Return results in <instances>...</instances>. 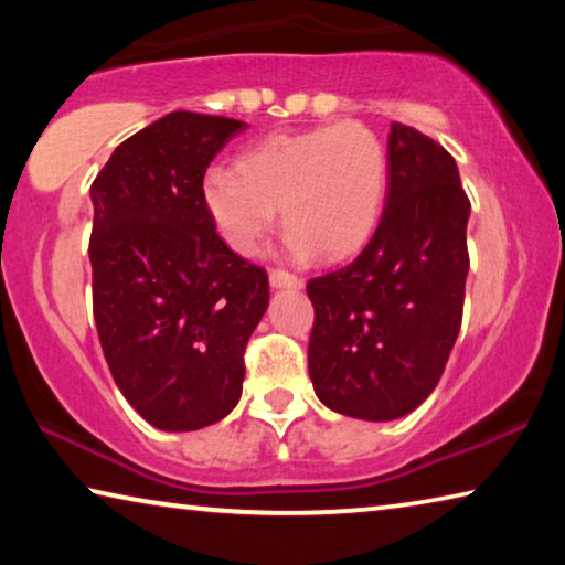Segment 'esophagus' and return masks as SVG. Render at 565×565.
I'll return each mask as SVG.
<instances>
[{
	"mask_svg": "<svg viewBox=\"0 0 565 565\" xmlns=\"http://www.w3.org/2000/svg\"><path fill=\"white\" fill-rule=\"evenodd\" d=\"M269 284L274 286V289H301V286H303L299 276H294L289 271H281V269H271Z\"/></svg>",
	"mask_w": 565,
	"mask_h": 565,
	"instance_id": "1",
	"label": "esophagus"
}]
</instances>
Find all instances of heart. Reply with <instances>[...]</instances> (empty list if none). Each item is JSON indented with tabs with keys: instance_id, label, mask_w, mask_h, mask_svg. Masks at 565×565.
Wrapping results in <instances>:
<instances>
[{
	"instance_id": "b5f03b06",
	"label": "heart",
	"mask_w": 565,
	"mask_h": 565,
	"mask_svg": "<svg viewBox=\"0 0 565 565\" xmlns=\"http://www.w3.org/2000/svg\"><path fill=\"white\" fill-rule=\"evenodd\" d=\"M388 161L381 139L359 121L271 134L236 159L209 169L204 206L236 254H256L276 209L296 256L343 259L369 242L386 199Z\"/></svg>"
}]
</instances>
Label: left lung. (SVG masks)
I'll list each match as a JSON object with an SVG mask.
<instances>
[{
	"label": "left lung",
	"instance_id": "left-lung-1",
	"mask_svg": "<svg viewBox=\"0 0 565 565\" xmlns=\"http://www.w3.org/2000/svg\"><path fill=\"white\" fill-rule=\"evenodd\" d=\"M471 202L448 151L391 124L388 189L366 248L306 284L309 376L323 406L394 420L436 388L463 317Z\"/></svg>",
	"mask_w": 565,
	"mask_h": 565
}]
</instances>
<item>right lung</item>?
Returning a JSON list of instances; mask_svg holds the SVG:
<instances>
[{
	"label": "right lung",
	"mask_w": 565,
	"mask_h": 565,
	"mask_svg": "<svg viewBox=\"0 0 565 565\" xmlns=\"http://www.w3.org/2000/svg\"><path fill=\"white\" fill-rule=\"evenodd\" d=\"M246 124L171 111L114 149L89 189L94 321L124 398L161 431H196L242 398L269 279L216 234L206 167Z\"/></svg>",
	"instance_id": "right-lung-1"
}]
</instances>
